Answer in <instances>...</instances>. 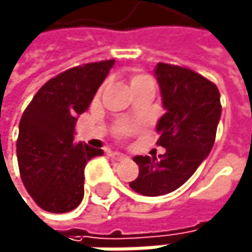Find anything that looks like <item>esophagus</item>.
Wrapping results in <instances>:
<instances>
[{
    "label": "esophagus",
    "mask_w": 252,
    "mask_h": 252,
    "mask_svg": "<svg viewBox=\"0 0 252 252\" xmlns=\"http://www.w3.org/2000/svg\"><path fill=\"white\" fill-rule=\"evenodd\" d=\"M109 155H110V158L115 159V161H122V159L127 158V155H125V154H121V152H110Z\"/></svg>",
    "instance_id": "esophagus-1"
}]
</instances>
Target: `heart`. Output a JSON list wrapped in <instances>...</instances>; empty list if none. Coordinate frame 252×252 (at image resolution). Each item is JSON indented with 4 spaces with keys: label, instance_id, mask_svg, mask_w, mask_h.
Listing matches in <instances>:
<instances>
[{
    "label": "heart",
    "instance_id": "b5f03b06",
    "mask_svg": "<svg viewBox=\"0 0 252 252\" xmlns=\"http://www.w3.org/2000/svg\"><path fill=\"white\" fill-rule=\"evenodd\" d=\"M145 80H151V77L146 76V74H136L131 79V85H136V83H140V82H145ZM134 130H136V125H133V124H122V125H119V128L116 130V134L118 136H127V134L133 133Z\"/></svg>",
    "mask_w": 252,
    "mask_h": 252
}]
</instances>
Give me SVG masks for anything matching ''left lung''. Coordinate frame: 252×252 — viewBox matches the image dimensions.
Returning <instances> with one entry per match:
<instances>
[{
    "mask_svg": "<svg viewBox=\"0 0 252 252\" xmlns=\"http://www.w3.org/2000/svg\"><path fill=\"white\" fill-rule=\"evenodd\" d=\"M159 83L166 113L157 131L163 155H137L139 176L130 187L143 195H164L184 185L209 155L221 116L220 91L215 83L187 67L158 63Z\"/></svg>",
    "mask_w": 252,
    "mask_h": 252,
    "instance_id": "8db88e82",
    "label": "left lung"
}]
</instances>
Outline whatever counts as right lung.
Listing matches in <instances>:
<instances>
[{
  "label": "right lung",
  "instance_id": "right-lung-1",
  "mask_svg": "<svg viewBox=\"0 0 252 252\" xmlns=\"http://www.w3.org/2000/svg\"><path fill=\"white\" fill-rule=\"evenodd\" d=\"M115 60L68 68L47 80L19 122L16 142L22 182L44 211L64 214L83 199L85 166L101 149L74 142L77 118L89 107Z\"/></svg>",
  "mask_w": 252,
  "mask_h": 252
}]
</instances>
